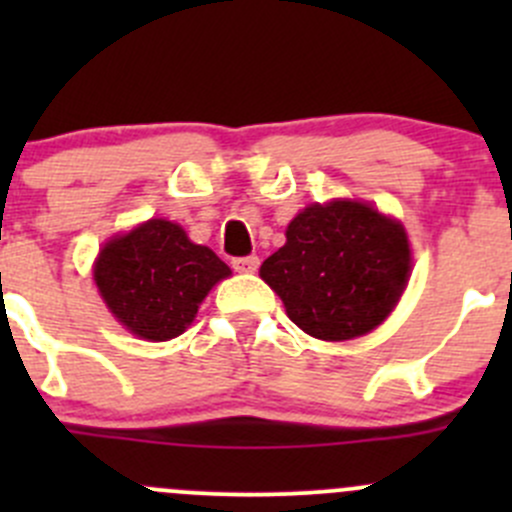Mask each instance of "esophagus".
<instances>
[{
    "instance_id": "34e87169",
    "label": "esophagus",
    "mask_w": 512,
    "mask_h": 512,
    "mask_svg": "<svg viewBox=\"0 0 512 512\" xmlns=\"http://www.w3.org/2000/svg\"><path fill=\"white\" fill-rule=\"evenodd\" d=\"M232 267H235L237 272H242V275H250V272H255L257 267H260V257L257 255L235 257V260H232Z\"/></svg>"
}]
</instances>
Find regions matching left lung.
<instances>
[{"label":"left lung","mask_w":512,"mask_h":512,"mask_svg":"<svg viewBox=\"0 0 512 512\" xmlns=\"http://www.w3.org/2000/svg\"><path fill=\"white\" fill-rule=\"evenodd\" d=\"M260 277L309 337L344 342L379 327L411 275L404 225L359 200L304 208Z\"/></svg>","instance_id":"8db88e82"}]
</instances>
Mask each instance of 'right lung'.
Listing matches in <instances>:
<instances>
[{"mask_svg": "<svg viewBox=\"0 0 512 512\" xmlns=\"http://www.w3.org/2000/svg\"><path fill=\"white\" fill-rule=\"evenodd\" d=\"M230 267L178 223L153 218L103 245L94 280L113 317L148 342L178 337Z\"/></svg>", "mask_w": 512, "mask_h": 512, "instance_id": "right-lung-1", "label": "right lung"}]
</instances>
